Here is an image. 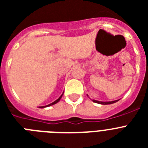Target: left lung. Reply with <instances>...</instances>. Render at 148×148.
I'll return each mask as SVG.
<instances>
[{"mask_svg": "<svg viewBox=\"0 0 148 148\" xmlns=\"http://www.w3.org/2000/svg\"><path fill=\"white\" fill-rule=\"evenodd\" d=\"M92 101L95 103H98V104H113V103L116 102V101H118V100L116 101H96V100H92Z\"/></svg>", "mask_w": 148, "mask_h": 148, "instance_id": "obj_1", "label": "left lung"}]
</instances>
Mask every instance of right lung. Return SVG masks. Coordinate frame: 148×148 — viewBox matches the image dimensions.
Here are the masks:
<instances>
[{"instance_id": "add662e5", "label": "right lung", "mask_w": 148, "mask_h": 148, "mask_svg": "<svg viewBox=\"0 0 148 148\" xmlns=\"http://www.w3.org/2000/svg\"><path fill=\"white\" fill-rule=\"evenodd\" d=\"M62 95H63V94L62 95H61V96H60L59 98H58V99H57V100L56 101H55L54 102H53V103H51V104H48V105H47V106H44V107H39V108H47V107H49V106H51V105H53V104H56V103H58V101H60V99H61V97H62Z\"/></svg>"}]
</instances>
